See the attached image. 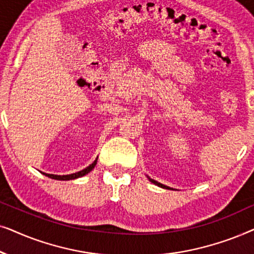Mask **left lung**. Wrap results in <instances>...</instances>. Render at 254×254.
<instances>
[{
	"mask_svg": "<svg viewBox=\"0 0 254 254\" xmlns=\"http://www.w3.org/2000/svg\"><path fill=\"white\" fill-rule=\"evenodd\" d=\"M148 179L150 180V182H151L152 184H155V185H157V186H159V187H162V189H166V190H173V189H171V187H169V186H165V185H163V184H161V183L156 182V180H154V179L149 178V177H148Z\"/></svg>",
	"mask_w": 254,
	"mask_h": 254,
	"instance_id": "left-lung-1",
	"label": "left lung"
}]
</instances>
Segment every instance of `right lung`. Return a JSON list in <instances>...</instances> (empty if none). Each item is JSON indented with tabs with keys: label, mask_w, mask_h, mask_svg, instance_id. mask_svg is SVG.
I'll return each mask as SVG.
<instances>
[{
	"label": "right lung",
	"mask_w": 254,
	"mask_h": 254,
	"mask_svg": "<svg viewBox=\"0 0 254 254\" xmlns=\"http://www.w3.org/2000/svg\"><path fill=\"white\" fill-rule=\"evenodd\" d=\"M97 164V159L95 162L92 163V164H90L88 168H85L84 170H82V171H78L76 173H71V175H65V176H57V175H50V173H44L45 176L48 177V178H52V179H57V180H71V179H76V178H79V177H83L85 175H88V173L91 171V170L95 168Z\"/></svg>",
	"instance_id": "1"
}]
</instances>
